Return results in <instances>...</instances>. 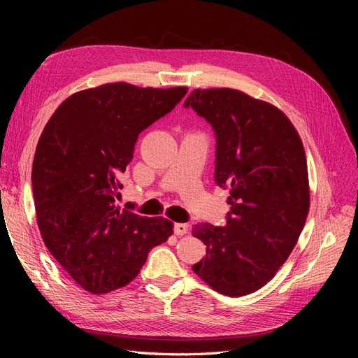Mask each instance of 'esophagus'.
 I'll return each mask as SVG.
<instances>
[{
	"label": "esophagus",
	"instance_id": "esophagus-1",
	"mask_svg": "<svg viewBox=\"0 0 358 358\" xmlns=\"http://www.w3.org/2000/svg\"><path fill=\"white\" fill-rule=\"evenodd\" d=\"M173 230H175L176 236H183L188 233V225L187 224H175V229Z\"/></svg>",
	"mask_w": 358,
	"mask_h": 358
}]
</instances>
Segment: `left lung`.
<instances>
[{
	"mask_svg": "<svg viewBox=\"0 0 358 358\" xmlns=\"http://www.w3.org/2000/svg\"><path fill=\"white\" fill-rule=\"evenodd\" d=\"M183 107L212 125L215 183L230 189L224 227L194 225L206 257L192 270L224 296L251 294L276 275L305 227V149L282 112L241 91L196 90Z\"/></svg>",
	"mask_w": 358,
	"mask_h": 358,
	"instance_id": "8db88e82",
	"label": "left lung"
}]
</instances>
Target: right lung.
<instances>
[{"label": "right lung", "instance_id": "obj_1", "mask_svg": "<svg viewBox=\"0 0 358 358\" xmlns=\"http://www.w3.org/2000/svg\"><path fill=\"white\" fill-rule=\"evenodd\" d=\"M187 91L107 83L69 96L43 129L31 175L38 229L53 258L92 294L131 282L173 233L171 221L121 210L116 197L138 134Z\"/></svg>", "mask_w": 358, "mask_h": 358}]
</instances>
